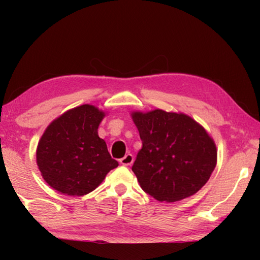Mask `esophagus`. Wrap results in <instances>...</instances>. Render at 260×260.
Masks as SVG:
<instances>
[{
    "mask_svg": "<svg viewBox=\"0 0 260 260\" xmlns=\"http://www.w3.org/2000/svg\"><path fill=\"white\" fill-rule=\"evenodd\" d=\"M119 162H120V164L128 167V165H131L132 163L134 162V156L132 155V154H126V155L123 158H120Z\"/></svg>",
    "mask_w": 260,
    "mask_h": 260,
    "instance_id": "obj_1",
    "label": "esophagus"
}]
</instances>
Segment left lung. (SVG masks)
I'll use <instances>...</instances> for the list:
<instances>
[{"label":"left lung","mask_w":260,"mask_h":260,"mask_svg":"<svg viewBox=\"0 0 260 260\" xmlns=\"http://www.w3.org/2000/svg\"><path fill=\"white\" fill-rule=\"evenodd\" d=\"M143 147L133 171L143 190L161 202H175L201 189L217 164V146L204 127L183 113L133 112Z\"/></svg>","instance_id":"1"}]
</instances>
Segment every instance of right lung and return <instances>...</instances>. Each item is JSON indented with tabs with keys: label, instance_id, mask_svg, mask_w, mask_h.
I'll return each instance as SVG.
<instances>
[{
	"label": "right lung",
	"instance_id": "1",
	"mask_svg": "<svg viewBox=\"0 0 260 260\" xmlns=\"http://www.w3.org/2000/svg\"><path fill=\"white\" fill-rule=\"evenodd\" d=\"M106 113L93 105L71 108L53 119L37 147V165L52 189L71 197L93 191L118 162L98 136Z\"/></svg>",
	"mask_w": 260,
	"mask_h": 260
}]
</instances>
